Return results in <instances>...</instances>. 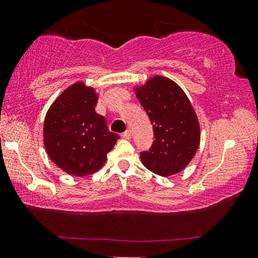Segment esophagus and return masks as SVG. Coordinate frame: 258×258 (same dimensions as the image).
Wrapping results in <instances>:
<instances>
[{
    "label": "esophagus",
    "instance_id": "34e87169",
    "mask_svg": "<svg viewBox=\"0 0 258 258\" xmlns=\"http://www.w3.org/2000/svg\"><path fill=\"white\" fill-rule=\"evenodd\" d=\"M131 137H132V133H131V130H126L124 133H121V138H124V139H130Z\"/></svg>",
    "mask_w": 258,
    "mask_h": 258
}]
</instances>
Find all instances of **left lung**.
<instances>
[{
	"label": "left lung",
	"instance_id": "left-lung-1",
	"mask_svg": "<svg viewBox=\"0 0 258 258\" xmlns=\"http://www.w3.org/2000/svg\"><path fill=\"white\" fill-rule=\"evenodd\" d=\"M134 92L155 136L151 149L140 153L142 164L163 177L182 171L201 144V125L190 99L177 83L160 75L134 87Z\"/></svg>",
	"mask_w": 258,
	"mask_h": 258
}]
</instances>
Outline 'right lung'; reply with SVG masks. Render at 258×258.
Masks as SVG:
<instances>
[{
  "label": "right lung",
  "mask_w": 258,
  "mask_h": 258,
  "mask_svg": "<svg viewBox=\"0 0 258 258\" xmlns=\"http://www.w3.org/2000/svg\"><path fill=\"white\" fill-rule=\"evenodd\" d=\"M98 95L82 81L66 88L49 106L44 120V146L55 166L72 176L91 175L106 162L119 139L96 113Z\"/></svg>",
  "instance_id": "1"
}]
</instances>
